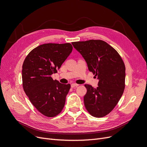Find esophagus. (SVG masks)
Listing matches in <instances>:
<instances>
[{
  "mask_svg": "<svg viewBox=\"0 0 147 147\" xmlns=\"http://www.w3.org/2000/svg\"><path fill=\"white\" fill-rule=\"evenodd\" d=\"M79 86V84H75V83H72V84H71V87H77V86Z\"/></svg>",
  "mask_w": 147,
  "mask_h": 147,
  "instance_id": "1",
  "label": "esophagus"
}]
</instances>
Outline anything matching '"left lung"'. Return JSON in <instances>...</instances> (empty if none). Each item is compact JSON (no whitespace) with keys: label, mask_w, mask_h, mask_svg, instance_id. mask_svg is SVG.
I'll list each match as a JSON object with an SVG mask.
<instances>
[{"label":"left lung","mask_w":147,"mask_h":147,"mask_svg":"<svg viewBox=\"0 0 147 147\" xmlns=\"http://www.w3.org/2000/svg\"><path fill=\"white\" fill-rule=\"evenodd\" d=\"M84 57L89 71L99 79L96 89L85 84L86 110L92 116L102 118L118 103L125 89V66L121 55L112 46L101 40L72 42Z\"/></svg>","instance_id":"1"}]
</instances>
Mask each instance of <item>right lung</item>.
Instances as JSON below:
<instances>
[{
	"instance_id": "1",
	"label": "right lung",
	"mask_w": 147,
	"mask_h": 147,
	"mask_svg": "<svg viewBox=\"0 0 147 147\" xmlns=\"http://www.w3.org/2000/svg\"><path fill=\"white\" fill-rule=\"evenodd\" d=\"M70 43H46L33 49L22 66V85L29 101L47 117L56 116L64 108L70 84L54 80L57 72L72 51Z\"/></svg>"
}]
</instances>
